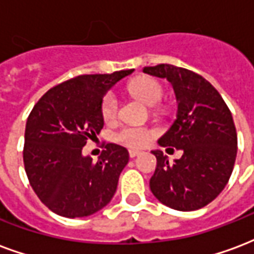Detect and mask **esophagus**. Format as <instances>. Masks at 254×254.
Segmentation results:
<instances>
[{"mask_svg":"<svg viewBox=\"0 0 254 254\" xmlns=\"http://www.w3.org/2000/svg\"><path fill=\"white\" fill-rule=\"evenodd\" d=\"M138 155H141V151H137V149H130V151H129V156H130V158H136Z\"/></svg>","mask_w":254,"mask_h":254,"instance_id":"1","label":"esophagus"}]
</instances>
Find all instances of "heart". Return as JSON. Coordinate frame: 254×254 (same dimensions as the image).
<instances>
[{
    "label": "heart",
    "instance_id": "heart-1",
    "mask_svg": "<svg viewBox=\"0 0 254 254\" xmlns=\"http://www.w3.org/2000/svg\"><path fill=\"white\" fill-rule=\"evenodd\" d=\"M129 92L141 100L145 105H155L158 103L163 95V87L159 80L151 76H141L133 80L127 85ZM102 117L107 124L116 121L118 114V99L114 92H107L102 99L100 106ZM155 136V130L147 127H124L116 133V140L122 145L129 148H141L148 145Z\"/></svg>",
    "mask_w": 254,
    "mask_h": 254
}]
</instances>
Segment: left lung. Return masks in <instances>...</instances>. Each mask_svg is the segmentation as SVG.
<instances>
[{"label": "left lung", "mask_w": 254, "mask_h": 254, "mask_svg": "<svg viewBox=\"0 0 254 254\" xmlns=\"http://www.w3.org/2000/svg\"><path fill=\"white\" fill-rule=\"evenodd\" d=\"M144 73L167 78L176 92V121L158 140L162 147L181 149L169 163L156 149V169L149 188L162 204L194 211L215 200L227 185L237 156L233 116L212 84L197 73L169 64L145 66Z\"/></svg>", "instance_id": "left-lung-1"}]
</instances>
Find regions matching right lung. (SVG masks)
<instances>
[{"label": "right lung", "mask_w": 254, "mask_h": 254, "mask_svg": "<svg viewBox=\"0 0 254 254\" xmlns=\"http://www.w3.org/2000/svg\"><path fill=\"white\" fill-rule=\"evenodd\" d=\"M133 72L81 74L58 84L38 100L25 125L23 159L30 185L53 212L83 218L114 196L129 152L106 144L98 162L83 147L105 125L100 106L106 92Z\"/></svg>", "instance_id": "obj_1"}]
</instances>
